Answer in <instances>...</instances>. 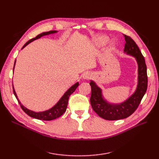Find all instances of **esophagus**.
<instances>
[{
  "label": "esophagus",
  "mask_w": 159,
  "mask_h": 159,
  "mask_svg": "<svg viewBox=\"0 0 159 159\" xmlns=\"http://www.w3.org/2000/svg\"><path fill=\"white\" fill-rule=\"evenodd\" d=\"M91 74L89 72H85V73L83 74V78L85 80H88L91 78Z\"/></svg>",
  "instance_id": "1"
}]
</instances>
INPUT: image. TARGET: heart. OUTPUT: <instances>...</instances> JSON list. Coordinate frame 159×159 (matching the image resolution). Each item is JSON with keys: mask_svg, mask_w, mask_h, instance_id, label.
Here are the masks:
<instances>
[{"mask_svg": "<svg viewBox=\"0 0 159 159\" xmlns=\"http://www.w3.org/2000/svg\"><path fill=\"white\" fill-rule=\"evenodd\" d=\"M109 40V38L105 36H99L98 38H95V44H97L99 46H103L105 45Z\"/></svg>", "mask_w": 159, "mask_h": 159, "instance_id": "b5f03b06", "label": "heart"}]
</instances>
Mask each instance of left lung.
I'll return each instance as SVG.
<instances>
[{
  "mask_svg": "<svg viewBox=\"0 0 159 159\" xmlns=\"http://www.w3.org/2000/svg\"><path fill=\"white\" fill-rule=\"evenodd\" d=\"M123 36L125 39L124 52L133 56L138 63V85L135 92L122 103L110 104L103 99L102 90L93 81H91L89 83L91 88L90 102L92 109L99 117L109 121L125 119L132 115L139 107L147 89L148 77L145 58L135 42L129 36Z\"/></svg>",
  "mask_w": 159,
  "mask_h": 159,
  "instance_id": "obj_1",
  "label": "left lung"
}]
</instances>
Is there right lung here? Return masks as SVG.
I'll return each mask as SVG.
<instances>
[{"label": "right lung", "mask_w": 159, "mask_h": 159, "mask_svg": "<svg viewBox=\"0 0 159 159\" xmlns=\"http://www.w3.org/2000/svg\"><path fill=\"white\" fill-rule=\"evenodd\" d=\"M56 32H57V31H56V30H51V31H49V32H43V33L40 34L36 36L35 38H32V39H30V40H28L26 43V44L23 46V47L22 48V49H23L24 48H25L26 45L29 44V43H30L31 42L35 40L36 39H38V38H41L43 36L48 35V34H53V33H56ZM15 62H16V61H15ZM15 62H14V66H15ZM14 68H13V71H14ZM78 85H79V83L77 82L73 86H71V87L64 93V95L62 96L61 98L60 99L59 102H57L52 108L46 111L38 112V113L32 111H30L29 109H28L27 108H26L25 107H24L23 105L21 104V103L20 102V101L18 100V99L17 98L16 93L15 92V91H14L13 86H12V88H13L14 94V95H15L16 98L17 99L18 102L19 104H20L22 109L28 115H29V116L31 117L35 118V119H37L43 120V121H51V120H53V119H55L60 117L61 115H62L65 113V111H66V109H67V106H68V103L70 96L71 93H73L74 92L75 90L76 89V88L78 87Z\"/></svg>", "instance_id": "add662e5"}]
</instances>
